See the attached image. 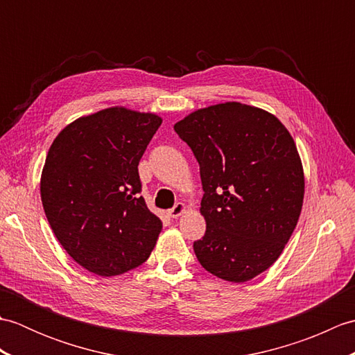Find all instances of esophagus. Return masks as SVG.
I'll list each match as a JSON object with an SVG mask.
<instances>
[{"label":"esophagus","mask_w":355,"mask_h":355,"mask_svg":"<svg viewBox=\"0 0 355 355\" xmlns=\"http://www.w3.org/2000/svg\"><path fill=\"white\" fill-rule=\"evenodd\" d=\"M186 209L187 207H186L184 202H177L175 206L168 210V214H169L171 218H178V216H182L186 212Z\"/></svg>","instance_id":"34e87169"}]
</instances>
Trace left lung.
I'll return each instance as SVG.
<instances>
[{"instance_id": "1", "label": "left lung", "mask_w": 355, "mask_h": 355, "mask_svg": "<svg viewBox=\"0 0 355 355\" xmlns=\"http://www.w3.org/2000/svg\"><path fill=\"white\" fill-rule=\"evenodd\" d=\"M200 164L206 233L193 252L229 282L261 275L281 256L302 210V162L276 116L239 102L212 105L173 125Z\"/></svg>"}]
</instances>
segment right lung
<instances>
[{
	"instance_id": "obj_1",
	"label": "right lung",
	"mask_w": 355,
	"mask_h": 355,
	"mask_svg": "<svg viewBox=\"0 0 355 355\" xmlns=\"http://www.w3.org/2000/svg\"><path fill=\"white\" fill-rule=\"evenodd\" d=\"M162 117L112 107L58 134L41 175L45 216L79 266L103 277L145 262L162 232L140 197L139 162Z\"/></svg>"
}]
</instances>
